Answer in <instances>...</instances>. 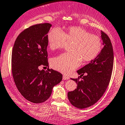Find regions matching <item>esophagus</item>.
Instances as JSON below:
<instances>
[{
    "label": "esophagus",
    "instance_id": "obj_1",
    "mask_svg": "<svg viewBox=\"0 0 125 125\" xmlns=\"http://www.w3.org/2000/svg\"><path fill=\"white\" fill-rule=\"evenodd\" d=\"M69 78H70V77H69V76H67V75L66 74L63 75V80H68Z\"/></svg>",
    "mask_w": 125,
    "mask_h": 125
}]
</instances>
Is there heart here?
Segmentation results:
<instances>
[{
  "label": "heart",
  "instance_id": "obj_1",
  "mask_svg": "<svg viewBox=\"0 0 125 125\" xmlns=\"http://www.w3.org/2000/svg\"><path fill=\"white\" fill-rule=\"evenodd\" d=\"M66 40L73 42L71 48L72 52L61 54L52 59L51 62L53 68L65 73L76 68L82 60L83 62H89L95 59L102 49L100 37L81 27H70L64 32L53 28L48 32V46L51 50L62 48Z\"/></svg>",
  "mask_w": 125,
  "mask_h": 125
}]
</instances>
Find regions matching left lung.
<instances>
[{"label": "left lung", "instance_id": "8db88e82", "mask_svg": "<svg viewBox=\"0 0 125 125\" xmlns=\"http://www.w3.org/2000/svg\"><path fill=\"white\" fill-rule=\"evenodd\" d=\"M104 48L98 56L77 72L78 78L71 79L77 83V88L68 93L71 104L78 109H85L96 103L106 92L111 78L114 65V51L111 40L101 31ZM81 78V80L80 79Z\"/></svg>", "mask_w": 125, "mask_h": 125}]
</instances>
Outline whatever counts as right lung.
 Instances as JSON below:
<instances>
[{
  "instance_id": "1",
  "label": "right lung",
  "mask_w": 125,
  "mask_h": 125,
  "mask_svg": "<svg viewBox=\"0 0 125 125\" xmlns=\"http://www.w3.org/2000/svg\"><path fill=\"white\" fill-rule=\"evenodd\" d=\"M52 25L42 23L29 27L18 35L12 50V74L16 86L28 101L42 103L46 101L52 88L61 82L62 74L48 66V33Z\"/></svg>"
}]
</instances>
